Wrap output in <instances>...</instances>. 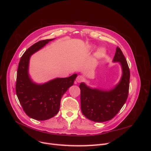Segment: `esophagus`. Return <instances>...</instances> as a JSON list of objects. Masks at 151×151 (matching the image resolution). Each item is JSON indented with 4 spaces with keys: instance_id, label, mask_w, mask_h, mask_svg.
I'll return each instance as SVG.
<instances>
[{
    "instance_id": "esophagus-1",
    "label": "esophagus",
    "mask_w": 151,
    "mask_h": 151,
    "mask_svg": "<svg viewBox=\"0 0 151 151\" xmlns=\"http://www.w3.org/2000/svg\"><path fill=\"white\" fill-rule=\"evenodd\" d=\"M84 78L82 76H78L76 79V81L77 83H81V82L84 81Z\"/></svg>"
}]
</instances>
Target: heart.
Listing matches in <instances>:
<instances>
[{"label":"heart","instance_id":"obj_1","mask_svg":"<svg viewBox=\"0 0 151 151\" xmlns=\"http://www.w3.org/2000/svg\"><path fill=\"white\" fill-rule=\"evenodd\" d=\"M100 52H101V53H103V52H104V51H103V50H101V51H100Z\"/></svg>","mask_w":151,"mask_h":151}]
</instances>
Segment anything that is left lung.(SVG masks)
Returning <instances> with one entry per match:
<instances>
[{"label": "left lung", "instance_id": "1", "mask_svg": "<svg viewBox=\"0 0 151 151\" xmlns=\"http://www.w3.org/2000/svg\"><path fill=\"white\" fill-rule=\"evenodd\" d=\"M113 61L120 62L122 68L121 79L115 88L104 91L91 88L84 83L79 85L82 113L93 122H104L111 120L124 105L129 95L130 69L119 47L116 48Z\"/></svg>", "mask_w": 151, "mask_h": 151}]
</instances>
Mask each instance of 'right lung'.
Segmentation results:
<instances>
[{"mask_svg":"<svg viewBox=\"0 0 151 151\" xmlns=\"http://www.w3.org/2000/svg\"><path fill=\"white\" fill-rule=\"evenodd\" d=\"M53 40L40 41L27 49L20 59L17 71V98L26 115L37 120H46L57 115L63 94L74 84L77 76L74 74L65 78L54 79L43 84L32 81L28 74L31 55Z\"/></svg>","mask_w":151,"mask_h":151,"instance_id":"add662e5","label":"right lung"}]
</instances>
